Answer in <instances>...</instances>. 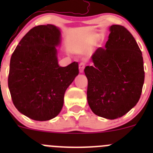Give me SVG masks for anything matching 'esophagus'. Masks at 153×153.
Here are the masks:
<instances>
[{"mask_svg":"<svg viewBox=\"0 0 153 153\" xmlns=\"http://www.w3.org/2000/svg\"><path fill=\"white\" fill-rule=\"evenodd\" d=\"M84 67H85V64H84V63H81V64H79V72H80V73H83V72H84Z\"/></svg>","mask_w":153,"mask_h":153,"instance_id":"obj_1","label":"esophagus"}]
</instances>
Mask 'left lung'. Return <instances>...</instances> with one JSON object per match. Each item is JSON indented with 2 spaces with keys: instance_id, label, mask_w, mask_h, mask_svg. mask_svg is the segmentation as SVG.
Returning a JSON list of instances; mask_svg holds the SVG:
<instances>
[{
  "instance_id": "obj_1",
  "label": "left lung",
  "mask_w": 153,
  "mask_h": 153,
  "mask_svg": "<svg viewBox=\"0 0 153 153\" xmlns=\"http://www.w3.org/2000/svg\"><path fill=\"white\" fill-rule=\"evenodd\" d=\"M105 49L98 48L94 66L84 69L88 80L87 101L92 112L116 119L136 105L144 81L142 52L124 27L112 25Z\"/></svg>"
}]
</instances>
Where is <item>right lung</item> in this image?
I'll return each instance as SVG.
<instances>
[{
	"mask_svg": "<svg viewBox=\"0 0 153 153\" xmlns=\"http://www.w3.org/2000/svg\"><path fill=\"white\" fill-rule=\"evenodd\" d=\"M61 33L52 24L40 25L21 40L10 59L8 86L12 102L23 115L35 121L56 117L66 90L78 75V64L60 67L56 47Z\"/></svg>",
	"mask_w": 153,
	"mask_h": 153,
	"instance_id": "obj_1",
	"label": "right lung"
}]
</instances>
